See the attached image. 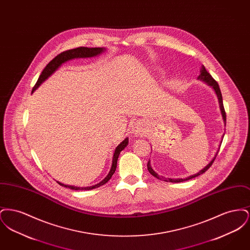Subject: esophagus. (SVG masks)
I'll return each mask as SVG.
<instances>
[{
  "label": "esophagus",
  "instance_id": "esophagus-1",
  "mask_svg": "<svg viewBox=\"0 0 250 250\" xmlns=\"http://www.w3.org/2000/svg\"><path fill=\"white\" fill-rule=\"evenodd\" d=\"M133 127V131L137 136H142L144 133V125L143 123L140 121H136L134 122V124L132 125Z\"/></svg>",
  "mask_w": 250,
  "mask_h": 250
}]
</instances>
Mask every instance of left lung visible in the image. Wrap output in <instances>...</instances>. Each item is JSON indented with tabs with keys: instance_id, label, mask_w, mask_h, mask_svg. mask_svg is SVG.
<instances>
[{
	"instance_id": "obj_1",
	"label": "left lung",
	"mask_w": 250,
	"mask_h": 250,
	"mask_svg": "<svg viewBox=\"0 0 250 250\" xmlns=\"http://www.w3.org/2000/svg\"><path fill=\"white\" fill-rule=\"evenodd\" d=\"M198 80L199 81H202L204 83L207 84V85H209V86H211L212 87V89L214 90V93H215V95H216V97H217V100H218V104H219V109H220V113H221V116H222V120H223V122H224V125L226 126V112H225V110H224V107H223V100H222V95H221V92H220V89H219V86H218V84L217 83L214 81V79H213V77L207 72V70L205 69V67H204V65H202V68H201V71H200V75H199V77H198ZM224 135H225V133L222 135V139H221V141H220V143H219V146H218V149H217V151H216V153H215V155H214V157L212 158V160L206 165V166L204 167L203 168H202L199 172H197V173H195V174H193V175H190V176H188V177H187V178H177V179H172V178H164V177H160L156 172H155V170L153 169V167H151V162H150V159H149V161H148V164H147V168H148V170H149V172L153 175V176H155V178L159 179V180H164V181H166V182H171V183H180V182H185V181H188V180H190V179L195 178V177H197V176H199V175H201L202 173H204L210 167L212 166V164H213V162H214V159H215V156L217 155V153H218V151H219V147H220V145H221V143H222V140H223V137H224Z\"/></svg>"
}]
</instances>
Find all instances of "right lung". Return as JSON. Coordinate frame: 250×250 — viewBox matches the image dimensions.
Instances as JSON below:
<instances>
[{
  "label": "right lung",
  "mask_w": 250,
  "mask_h": 250,
  "mask_svg": "<svg viewBox=\"0 0 250 250\" xmlns=\"http://www.w3.org/2000/svg\"><path fill=\"white\" fill-rule=\"evenodd\" d=\"M107 50L106 48H86V47H80V48H73L69 49L66 51L62 52L59 55H57L53 60H51L47 66L44 68V70L41 73V75L38 78V81L36 83L32 94L36 91V89H38V87L43 83L44 82H46L48 78L54 73L58 70V68L61 67V65L68 61H71L74 59H80V58H92V57H96L99 56L100 54L104 53ZM128 145V138L126 137L122 143L118 144V146L115 148L114 150V154L112 157V164L111 167L107 173V176L103 179L100 183L96 184L95 186L92 187H86V188H79V187H75V186H69V185H64L62 183H60L57 181V183L60 186L64 187L66 188H69L72 190H91L94 188H97L103 185H105L109 181V179L111 178V176L114 174L115 170H116V167H117V160L119 157L120 153Z\"/></svg>",
  "instance_id": "1"
}]
</instances>
